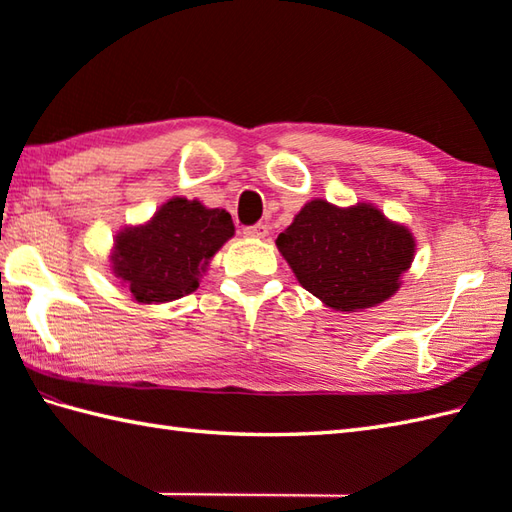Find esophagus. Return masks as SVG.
<instances>
[{"mask_svg": "<svg viewBox=\"0 0 512 512\" xmlns=\"http://www.w3.org/2000/svg\"><path fill=\"white\" fill-rule=\"evenodd\" d=\"M244 235L246 237H257V239H264L268 235V226L264 222H257V224H250L244 228Z\"/></svg>", "mask_w": 512, "mask_h": 512, "instance_id": "34e87169", "label": "esophagus"}]
</instances>
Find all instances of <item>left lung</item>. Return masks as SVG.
Here are the masks:
<instances>
[{"mask_svg":"<svg viewBox=\"0 0 512 512\" xmlns=\"http://www.w3.org/2000/svg\"><path fill=\"white\" fill-rule=\"evenodd\" d=\"M277 248L303 288L325 306L354 312L394 295L416 244L372 204L339 209L312 200L279 233Z\"/></svg>","mask_w":512,"mask_h":512,"instance_id":"left-lung-1","label":"left lung"}]
</instances>
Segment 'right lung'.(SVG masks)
<instances>
[{"instance_id": "obj_1", "label": "right lung", "mask_w": 512, "mask_h": 512, "mask_svg": "<svg viewBox=\"0 0 512 512\" xmlns=\"http://www.w3.org/2000/svg\"><path fill=\"white\" fill-rule=\"evenodd\" d=\"M235 226L224 209H206L198 200L173 198L138 228L116 237L114 273L136 301L162 303L187 297L209 259L233 237Z\"/></svg>"}]
</instances>
